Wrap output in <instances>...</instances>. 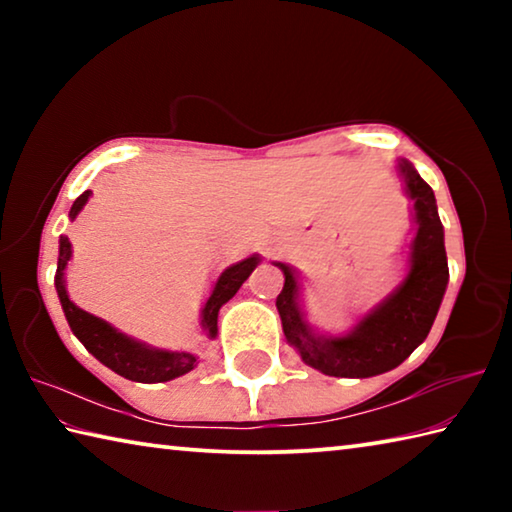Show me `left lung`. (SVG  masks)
Returning a JSON list of instances; mask_svg holds the SVG:
<instances>
[{"mask_svg":"<svg viewBox=\"0 0 512 512\" xmlns=\"http://www.w3.org/2000/svg\"><path fill=\"white\" fill-rule=\"evenodd\" d=\"M400 171L406 194L415 201L418 232L411 244V268L406 280L381 305L341 339H325L311 332L298 309V282L287 264H277L284 273V287L275 305L280 311L284 336L300 350L302 361L332 377H375L400 366L427 339L443 302L449 268L445 235L436 196L411 162L402 160Z\"/></svg>","mask_w":512,"mask_h":512,"instance_id":"1","label":"left lung"}]
</instances>
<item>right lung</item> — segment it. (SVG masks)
<instances>
[{
	"mask_svg": "<svg viewBox=\"0 0 512 512\" xmlns=\"http://www.w3.org/2000/svg\"><path fill=\"white\" fill-rule=\"evenodd\" d=\"M88 196H90V189L76 198L72 210H69V216H72V219L81 212V207L85 205V201H88ZM69 257H72V244H69L67 237H60L58 268L54 277L60 305H63L65 318L69 327H72V332L76 334V339H79L85 345V350L92 352L103 366H108L110 370H115L117 375L131 381H142V384H155V381L176 379L196 366L194 354L151 350L146 348V345L128 339V336L117 332V329L110 327L106 320H101L97 316L88 314V311L76 307L67 296L65 280H63V271L69 262ZM257 262H259L257 255L248 257L244 262L225 268L219 280H216L212 296L205 302L203 320H201L203 329L210 336H216V332H219V329H216L219 309L232 296H235L241 284L248 280V275L253 273Z\"/></svg>",
	"mask_w": 512,
	"mask_h": 512,
	"instance_id": "obj_1",
	"label": "right lung"
}]
</instances>
